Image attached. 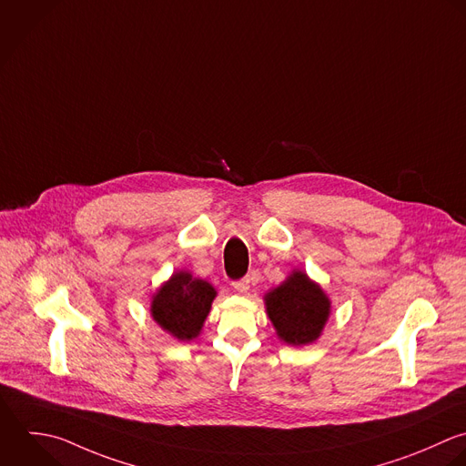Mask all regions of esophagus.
I'll use <instances>...</instances> for the list:
<instances>
[{"instance_id":"34e87169","label":"esophagus","mask_w":466,"mask_h":466,"mask_svg":"<svg viewBox=\"0 0 466 466\" xmlns=\"http://www.w3.org/2000/svg\"><path fill=\"white\" fill-rule=\"evenodd\" d=\"M232 285H234V289H236L238 292L245 294V292H248V289H250V278H241V279L234 281Z\"/></svg>"}]
</instances>
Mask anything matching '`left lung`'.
<instances>
[{
  "mask_svg": "<svg viewBox=\"0 0 466 466\" xmlns=\"http://www.w3.org/2000/svg\"><path fill=\"white\" fill-rule=\"evenodd\" d=\"M267 312L278 336L289 345H307L319 338L330 301L307 274L294 272L283 285L267 294Z\"/></svg>",
  "mask_w": 466,
  "mask_h": 466,
  "instance_id": "1",
  "label": "left lung"
}]
</instances>
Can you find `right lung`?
I'll return each mask as SVG.
<instances>
[{
    "mask_svg": "<svg viewBox=\"0 0 466 466\" xmlns=\"http://www.w3.org/2000/svg\"><path fill=\"white\" fill-rule=\"evenodd\" d=\"M214 298L212 285L187 272H176L154 296L152 318L174 338L188 341L199 334Z\"/></svg>",
    "mask_w": 466,
    "mask_h": 466,
    "instance_id": "right-lung-1",
    "label": "right lung"
}]
</instances>
